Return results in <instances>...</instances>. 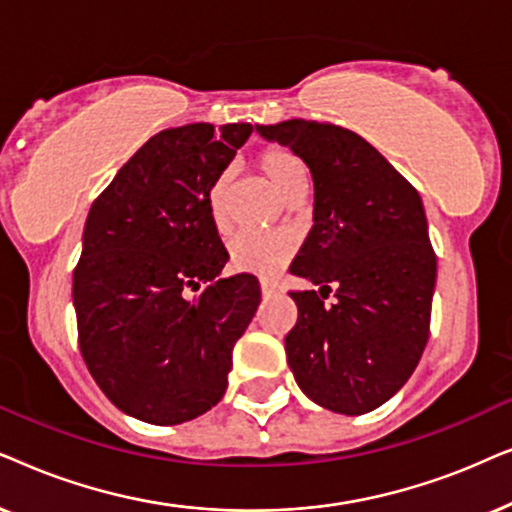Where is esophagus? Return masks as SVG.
Returning <instances> with one entry per match:
<instances>
[{
	"label": "esophagus",
	"mask_w": 512,
	"mask_h": 512,
	"mask_svg": "<svg viewBox=\"0 0 512 512\" xmlns=\"http://www.w3.org/2000/svg\"><path fill=\"white\" fill-rule=\"evenodd\" d=\"M260 288H262V295L264 297H274L276 292H278V285L274 281H262Z\"/></svg>",
	"instance_id": "1"
}]
</instances>
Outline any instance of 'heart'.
Masks as SVG:
<instances>
[{"label":"heart","mask_w":512,"mask_h":512,"mask_svg":"<svg viewBox=\"0 0 512 512\" xmlns=\"http://www.w3.org/2000/svg\"><path fill=\"white\" fill-rule=\"evenodd\" d=\"M257 168L274 185L285 201L302 196L306 189V168L288 147L271 145L257 154ZM208 215L217 231L229 229V170H220L206 189ZM295 255V238L285 231H243L229 245V262L236 271L255 276H274Z\"/></svg>","instance_id":"heart-1"}]
</instances>
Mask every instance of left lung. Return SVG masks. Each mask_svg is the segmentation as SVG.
I'll list each match as a JSON object with an SVG mask.
<instances>
[{"label": "left lung", "mask_w": 512, "mask_h": 512, "mask_svg": "<svg viewBox=\"0 0 512 512\" xmlns=\"http://www.w3.org/2000/svg\"><path fill=\"white\" fill-rule=\"evenodd\" d=\"M255 128L302 156L313 177V227L290 274L318 290L290 292V370L325 410H377L412 377L431 332L438 264L421 196L349 128L304 119ZM330 291L336 302L325 305Z\"/></svg>", "instance_id": "left-lung-1"}]
</instances>
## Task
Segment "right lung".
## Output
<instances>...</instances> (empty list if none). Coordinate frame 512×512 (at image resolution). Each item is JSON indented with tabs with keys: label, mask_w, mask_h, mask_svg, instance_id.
I'll use <instances>...</instances> for the list:
<instances>
[{
	"label": "right lung",
	"mask_w": 512,
	"mask_h": 512,
	"mask_svg": "<svg viewBox=\"0 0 512 512\" xmlns=\"http://www.w3.org/2000/svg\"><path fill=\"white\" fill-rule=\"evenodd\" d=\"M250 133L166 128L88 210L72 278L79 349L102 393L147 424H182L220 403L231 351L260 306L255 276L220 278L229 252L206 206L210 180Z\"/></svg>",
	"instance_id": "add662e5"
}]
</instances>
